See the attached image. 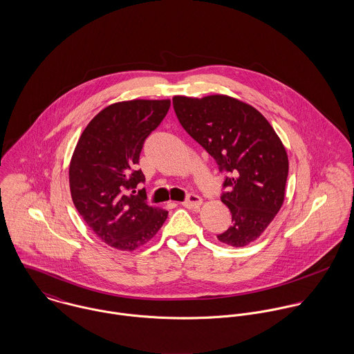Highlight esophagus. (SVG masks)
Masks as SVG:
<instances>
[{
    "label": "esophagus",
    "instance_id": "esophagus-1",
    "mask_svg": "<svg viewBox=\"0 0 354 354\" xmlns=\"http://www.w3.org/2000/svg\"><path fill=\"white\" fill-rule=\"evenodd\" d=\"M181 204H183L184 207H187V208H199L201 204H202V199H201L198 195L191 194V195L187 196V199L181 203Z\"/></svg>",
    "mask_w": 354,
    "mask_h": 354
}]
</instances>
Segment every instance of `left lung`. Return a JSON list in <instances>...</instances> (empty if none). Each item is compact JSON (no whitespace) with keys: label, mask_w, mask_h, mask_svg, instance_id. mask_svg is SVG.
<instances>
[{"label":"left lung","mask_w":354,"mask_h":354,"mask_svg":"<svg viewBox=\"0 0 354 354\" xmlns=\"http://www.w3.org/2000/svg\"><path fill=\"white\" fill-rule=\"evenodd\" d=\"M176 115L225 176L221 199L232 226L218 240L232 247L254 241L285 199L288 153L270 122L252 106L225 95L174 97Z\"/></svg>","instance_id":"left-lung-1"}]
</instances>
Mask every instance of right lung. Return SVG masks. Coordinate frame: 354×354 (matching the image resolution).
I'll use <instances>...</instances> for the list:
<instances>
[{"instance_id": "1", "label": "right lung", "mask_w": 354, "mask_h": 354, "mask_svg": "<svg viewBox=\"0 0 354 354\" xmlns=\"http://www.w3.org/2000/svg\"><path fill=\"white\" fill-rule=\"evenodd\" d=\"M169 109V100L110 104L76 145L69 166L72 201L91 230L115 250L145 245L167 218V211L147 204L146 195L133 194L145 183L143 171L135 170L143 145Z\"/></svg>"}]
</instances>
